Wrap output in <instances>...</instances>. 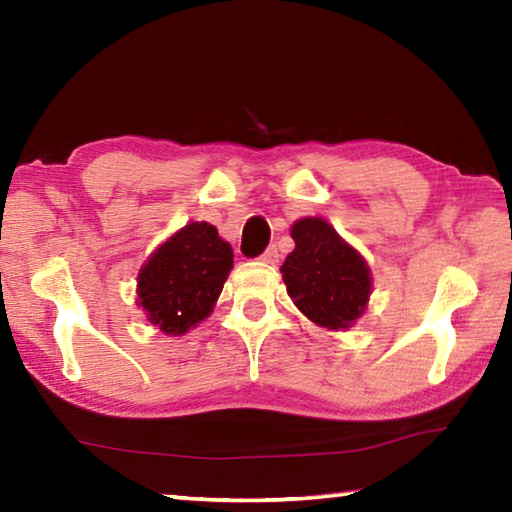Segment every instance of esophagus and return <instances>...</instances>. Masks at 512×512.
<instances>
[{
    "label": "esophagus",
    "instance_id": "34e87169",
    "mask_svg": "<svg viewBox=\"0 0 512 512\" xmlns=\"http://www.w3.org/2000/svg\"><path fill=\"white\" fill-rule=\"evenodd\" d=\"M277 248L275 246H268L262 255H259V259H262V262H266V264H275L277 262Z\"/></svg>",
    "mask_w": 512,
    "mask_h": 512
}]
</instances>
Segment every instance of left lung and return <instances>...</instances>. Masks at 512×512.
I'll return each mask as SVG.
<instances>
[{"mask_svg": "<svg viewBox=\"0 0 512 512\" xmlns=\"http://www.w3.org/2000/svg\"><path fill=\"white\" fill-rule=\"evenodd\" d=\"M291 237L296 248L280 271L296 307L316 325L350 327L370 296L366 262L323 219H300Z\"/></svg>", "mask_w": 512, "mask_h": 512, "instance_id": "obj_1", "label": "left lung"}]
</instances>
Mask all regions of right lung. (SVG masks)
Instances as JSON below:
<instances>
[{
  "instance_id": "1",
  "label": "right lung",
  "mask_w": 512,
  "mask_h": 512,
  "mask_svg": "<svg viewBox=\"0 0 512 512\" xmlns=\"http://www.w3.org/2000/svg\"><path fill=\"white\" fill-rule=\"evenodd\" d=\"M232 268V248L210 223L178 230L137 277V296L153 325L185 334L210 314Z\"/></svg>"
}]
</instances>
